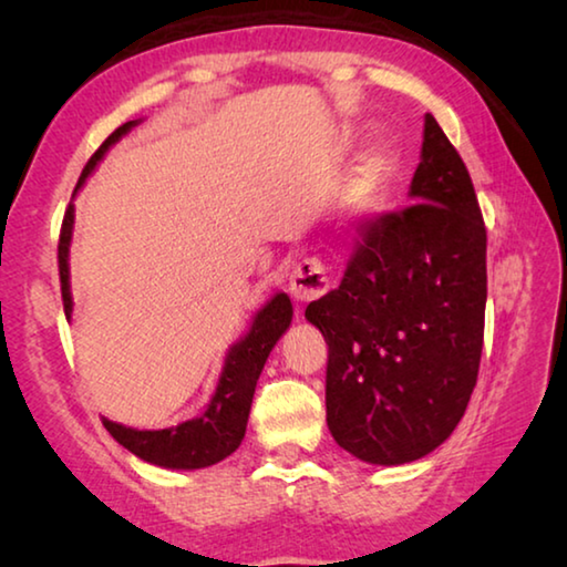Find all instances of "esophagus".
I'll list each match as a JSON object with an SVG mask.
<instances>
[{
	"label": "esophagus",
	"mask_w": 567,
	"mask_h": 567,
	"mask_svg": "<svg viewBox=\"0 0 567 567\" xmlns=\"http://www.w3.org/2000/svg\"><path fill=\"white\" fill-rule=\"evenodd\" d=\"M330 290V277L318 257H305L290 275V295L297 302H312Z\"/></svg>",
	"instance_id": "1"
}]
</instances>
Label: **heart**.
<instances>
[{"mask_svg":"<svg viewBox=\"0 0 567 567\" xmlns=\"http://www.w3.org/2000/svg\"><path fill=\"white\" fill-rule=\"evenodd\" d=\"M385 155H370L362 162L358 175L340 195V215L352 225L368 223L382 209L385 199Z\"/></svg>","mask_w":567,"mask_h":567,"instance_id":"b5f03b06","label":"heart"}]
</instances>
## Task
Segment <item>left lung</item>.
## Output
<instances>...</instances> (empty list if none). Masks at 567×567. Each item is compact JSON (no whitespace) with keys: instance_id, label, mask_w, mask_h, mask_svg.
Wrapping results in <instances>:
<instances>
[{"instance_id":"obj_1","label":"left lung","mask_w":567,"mask_h":567,"mask_svg":"<svg viewBox=\"0 0 567 567\" xmlns=\"http://www.w3.org/2000/svg\"><path fill=\"white\" fill-rule=\"evenodd\" d=\"M408 195L362 227L340 287L305 310L328 342L330 433L372 465L412 463L453 435L483 352L485 223L433 114Z\"/></svg>"}]
</instances>
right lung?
Listing matches in <instances>:
<instances>
[{
	"mask_svg": "<svg viewBox=\"0 0 567 567\" xmlns=\"http://www.w3.org/2000/svg\"><path fill=\"white\" fill-rule=\"evenodd\" d=\"M140 120L124 122L122 127L114 130L102 147L90 157L87 167L82 169V177L76 182L74 192L84 185L97 162L107 155V150L120 142ZM72 227H74V205L70 203L64 213L62 233H60V247H56V257H60V282H62V302L64 315H72V292H70V243H72ZM292 322V302L285 292H277L270 302H267L260 312L255 315L252 324L245 338H239L233 348H229L223 372H219L217 388L213 400L207 402L205 412L197 417L179 422L175 427L165 430H134L120 422H112L102 417L107 433L117 440L122 447H127L132 455H137L145 463L169 470H199L209 467L233 455L239 447L247 430L249 408H252V395L260 380V372L265 368L267 358H270L277 340L282 338Z\"/></svg>",
	"mask_w": 567,
	"mask_h": 567,
	"instance_id": "1",
	"label": "right lung"
}]
</instances>
